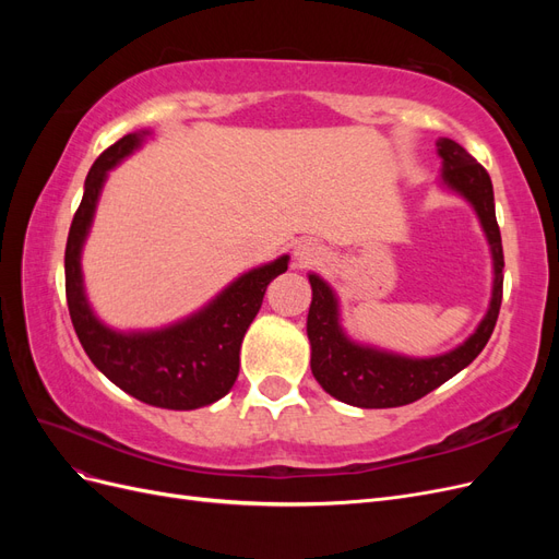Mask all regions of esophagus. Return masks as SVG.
I'll return each mask as SVG.
<instances>
[{
  "label": "esophagus",
  "mask_w": 559,
  "mask_h": 559,
  "mask_svg": "<svg viewBox=\"0 0 559 559\" xmlns=\"http://www.w3.org/2000/svg\"><path fill=\"white\" fill-rule=\"evenodd\" d=\"M296 257H298V261L300 263H317V259H319V251H317V247L314 245H300L298 249H296Z\"/></svg>",
  "instance_id": "obj_1"
}]
</instances>
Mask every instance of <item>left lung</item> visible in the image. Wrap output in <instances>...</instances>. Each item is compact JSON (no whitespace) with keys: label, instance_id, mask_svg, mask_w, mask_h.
Wrapping results in <instances>:
<instances>
[{"label":"left lung","instance_id":"obj_1","mask_svg":"<svg viewBox=\"0 0 559 559\" xmlns=\"http://www.w3.org/2000/svg\"><path fill=\"white\" fill-rule=\"evenodd\" d=\"M443 158V181L476 207L495 259L492 302L478 331L443 357L405 359L349 343L337 324V302L326 282L310 275L312 306L308 312V337L312 345V376L324 392L357 408H396L433 392L460 373L487 345L497 326L503 296V247L495 214V191L485 167L464 146L452 140L438 142Z\"/></svg>","mask_w":559,"mask_h":559}]
</instances>
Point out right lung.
Listing matches in <instances>:
<instances>
[{
	"instance_id": "right-lung-1",
	"label": "right lung",
	"mask_w": 559,
	"mask_h": 559,
	"mask_svg": "<svg viewBox=\"0 0 559 559\" xmlns=\"http://www.w3.org/2000/svg\"><path fill=\"white\" fill-rule=\"evenodd\" d=\"M142 134H126L105 148L86 177L81 205L64 247L67 308L81 347L123 392L167 411H193L226 396L240 373V345L261 310L267 284L286 273L289 257L251 270L210 306L170 329L123 335L99 324L81 286V245L93 222L109 167L140 146Z\"/></svg>"
}]
</instances>
